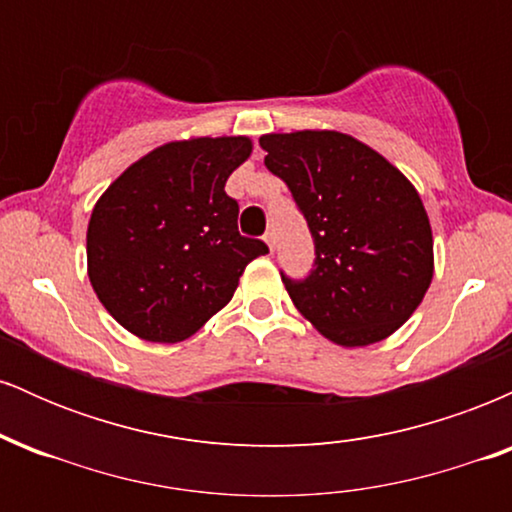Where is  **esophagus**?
<instances>
[{"label": "esophagus", "mask_w": 512, "mask_h": 512, "mask_svg": "<svg viewBox=\"0 0 512 512\" xmlns=\"http://www.w3.org/2000/svg\"><path fill=\"white\" fill-rule=\"evenodd\" d=\"M264 243H267L269 245V250H272L274 252V233L272 231H267V233H264Z\"/></svg>", "instance_id": "obj_1"}]
</instances>
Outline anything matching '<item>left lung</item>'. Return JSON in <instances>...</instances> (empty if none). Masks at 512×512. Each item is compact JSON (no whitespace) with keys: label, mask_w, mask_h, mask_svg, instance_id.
<instances>
[{"label":"left lung","mask_w":512,"mask_h":512,"mask_svg":"<svg viewBox=\"0 0 512 512\" xmlns=\"http://www.w3.org/2000/svg\"><path fill=\"white\" fill-rule=\"evenodd\" d=\"M264 166L289 185L315 240L293 305L322 337L368 346L397 332L433 279V233L419 192L385 156L334 129L262 134Z\"/></svg>","instance_id":"left-lung-1"}]
</instances>
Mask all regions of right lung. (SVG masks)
I'll use <instances>...</instances> for the list:
<instances>
[{
	"instance_id": "add662e5",
	"label": "right lung",
	"mask_w": 512,
	"mask_h": 512,
	"mask_svg": "<svg viewBox=\"0 0 512 512\" xmlns=\"http://www.w3.org/2000/svg\"><path fill=\"white\" fill-rule=\"evenodd\" d=\"M248 137L168 142L110 182L86 231L88 279L110 315L158 344L192 337L233 298L240 274L267 255L238 233L228 175L248 161Z\"/></svg>"
}]
</instances>
